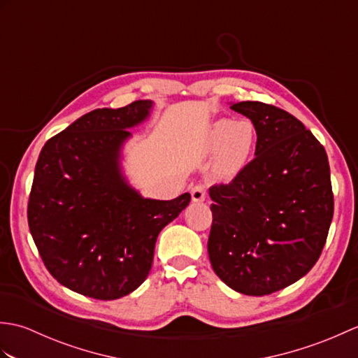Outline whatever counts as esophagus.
I'll list each match as a JSON object with an SVG mask.
<instances>
[{
    "instance_id": "1",
    "label": "esophagus",
    "mask_w": 358,
    "mask_h": 358,
    "mask_svg": "<svg viewBox=\"0 0 358 358\" xmlns=\"http://www.w3.org/2000/svg\"><path fill=\"white\" fill-rule=\"evenodd\" d=\"M191 195H192V201L195 203L204 201V199H206V187L203 185H196L191 189Z\"/></svg>"
}]
</instances>
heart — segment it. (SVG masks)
Returning a JSON list of instances; mask_svg holds the SVG:
<instances>
[{"instance_id": "obj_1", "label": "heart", "mask_w": 358, "mask_h": 358, "mask_svg": "<svg viewBox=\"0 0 358 358\" xmlns=\"http://www.w3.org/2000/svg\"><path fill=\"white\" fill-rule=\"evenodd\" d=\"M255 140L257 131L250 120H217L209 129L208 143L212 149H218V172L224 177L237 175L252 154Z\"/></svg>"}]
</instances>
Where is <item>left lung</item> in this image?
<instances>
[{"mask_svg": "<svg viewBox=\"0 0 358 358\" xmlns=\"http://www.w3.org/2000/svg\"><path fill=\"white\" fill-rule=\"evenodd\" d=\"M231 109L254 123L255 158L231 183L209 189V260L234 291L269 295L306 275L320 258L334 215L329 162L289 112L260 101Z\"/></svg>", "mask_w": 358, "mask_h": 358, "instance_id": "8db88e82", "label": "left lung"}]
</instances>
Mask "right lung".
<instances>
[{
	"instance_id": "right-lung-1",
	"label": "right lung",
	"mask_w": 358,
	"mask_h": 358,
	"mask_svg": "<svg viewBox=\"0 0 358 358\" xmlns=\"http://www.w3.org/2000/svg\"><path fill=\"white\" fill-rule=\"evenodd\" d=\"M152 101L95 109L41 149L27 222L45 268L58 283L96 300L135 291L154 262L158 234L191 194L152 200L126 183L120 152L129 127L149 117Z\"/></svg>"
}]
</instances>
